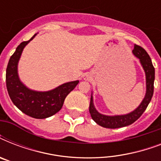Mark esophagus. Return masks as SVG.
<instances>
[{
	"label": "esophagus",
	"instance_id": "obj_1",
	"mask_svg": "<svg viewBox=\"0 0 161 161\" xmlns=\"http://www.w3.org/2000/svg\"><path fill=\"white\" fill-rule=\"evenodd\" d=\"M83 78H84V80H91V76L89 74H87V75H84L83 76Z\"/></svg>",
	"mask_w": 161,
	"mask_h": 161
}]
</instances>
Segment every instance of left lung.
Listing matches in <instances>:
<instances>
[{
	"instance_id": "8db88e82",
	"label": "left lung",
	"mask_w": 161,
	"mask_h": 161,
	"mask_svg": "<svg viewBox=\"0 0 161 161\" xmlns=\"http://www.w3.org/2000/svg\"><path fill=\"white\" fill-rule=\"evenodd\" d=\"M132 53L136 58H139L140 64L145 71V83H146L145 98H143L140 105L129 114L119 115H105L100 114L96 109L93 103V97L92 93L90 104H89V113L94 122L103 128L117 129V128L125 127L128 125H132L145 112L152 98L154 93V81H155V68L152 64V61L145 49L138 45L134 46Z\"/></svg>"
}]
</instances>
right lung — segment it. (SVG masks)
Here are the masks:
<instances>
[{"label": "right lung", "mask_w": 161, "mask_h": 161, "mask_svg": "<svg viewBox=\"0 0 161 161\" xmlns=\"http://www.w3.org/2000/svg\"><path fill=\"white\" fill-rule=\"evenodd\" d=\"M29 41L22 42L9 60L6 68V88L12 103L25 114L35 119L51 117L62 108L66 97L78 85L79 81L63 83L48 91H36L27 88L18 75V63L24 47L36 36Z\"/></svg>", "instance_id": "add662e5"}]
</instances>
